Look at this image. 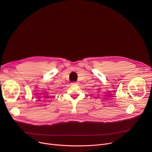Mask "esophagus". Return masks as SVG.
Wrapping results in <instances>:
<instances>
[{"label":"esophagus","mask_w":152,"mask_h":152,"mask_svg":"<svg viewBox=\"0 0 152 152\" xmlns=\"http://www.w3.org/2000/svg\"><path fill=\"white\" fill-rule=\"evenodd\" d=\"M73 84H77V83H76V82H75V83H73Z\"/></svg>","instance_id":"1"}]
</instances>
